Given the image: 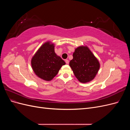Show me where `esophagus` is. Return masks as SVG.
Here are the masks:
<instances>
[{"mask_svg":"<svg viewBox=\"0 0 130 130\" xmlns=\"http://www.w3.org/2000/svg\"><path fill=\"white\" fill-rule=\"evenodd\" d=\"M65 62L66 63V64H69V61L68 60H66Z\"/></svg>","mask_w":130,"mask_h":130,"instance_id":"1","label":"esophagus"}]
</instances>
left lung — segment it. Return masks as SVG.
<instances>
[{
  "mask_svg": "<svg viewBox=\"0 0 130 130\" xmlns=\"http://www.w3.org/2000/svg\"><path fill=\"white\" fill-rule=\"evenodd\" d=\"M73 56L69 66L77 79L81 83L93 80L99 71L100 63L88 47L86 45L77 47Z\"/></svg>",
  "mask_w": 130,
  "mask_h": 130,
  "instance_id": "left-lung-1",
  "label": "left lung"
}]
</instances>
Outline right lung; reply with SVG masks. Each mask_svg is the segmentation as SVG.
I'll list each match as a JSON object with an SVG mask.
<instances>
[{"label":"right lung","instance_id":"1","mask_svg":"<svg viewBox=\"0 0 130 130\" xmlns=\"http://www.w3.org/2000/svg\"><path fill=\"white\" fill-rule=\"evenodd\" d=\"M54 44L47 41L43 44L31 58L33 71L42 80L51 81L57 74L65 62L55 52Z\"/></svg>","mask_w":130,"mask_h":130}]
</instances>
